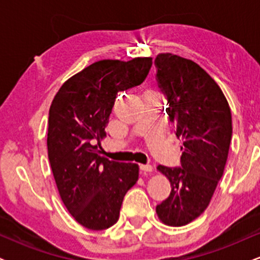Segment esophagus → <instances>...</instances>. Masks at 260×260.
<instances>
[{
  "label": "esophagus",
  "instance_id": "34e87169",
  "mask_svg": "<svg viewBox=\"0 0 260 260\" xmlns=\"http://www.w3.org/2000/svg\"><path fill=\"white\" fill-rule=\"evenodd\" d=\"M139 168H140V171L144 172V174H145V172L153 171V166H151V165H140Z\"/></svg>",
  "mask_w": 260,
  "mask_h": 260
}]
</instances>
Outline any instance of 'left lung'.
Masks as SVG:
<instances>
[{
    "label": "left lung",
    "instance_id": "obj_1",
    "mask_svg": "<svg viewBox=\"0 0 260 260\" xmlns=\"http://www.w3.org/2000/svg\"><path fill=\"white\" fill-rule=\"evenodd\" d=\"M154 63L170 123L183 139L181 166H157L172 189L156 213L166 225L183 226L207 209L221 180L232 138L231 111L220 86L196 62L161 53Z\"/></svg>",
    "mask_w": 260,
    "mask_h": 260
}]
</instances>
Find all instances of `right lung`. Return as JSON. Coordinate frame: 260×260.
<instances>
[{"mask_svg":"<svg viewBox=\"0 0 260 260\" xmlns=\"http://www.w3.org/2000/svg\"><path fill=\"white\" fill-rule=\"evenodd\" d=\"M151 57L103 59L84 68L59 88L49 111L47 153L62 202L86 229L117 222L124 196L138 181L137 164L100 156L98 144L117 92L142 84Z\"/></svg>","mask_w":260,"mask_h":260,"instance_id":"add662e5","label":"right lung"}]
</instances>
